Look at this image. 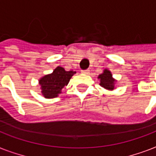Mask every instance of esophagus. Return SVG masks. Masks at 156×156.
Masks as SVG:
<instances>
[{"label": "esophagus", "mask_w": 156, "mask_h": 156, "mask_svg": "<svg viewBox=\"0 0 156 156\" xmlns=\"http://www.w3.org/2000/svg\"><path fill=\"white\" fill-rule=\"evenodd\" d=\"M89 73H90V70H88V69H87V70H82V73H84V74H89Z\"/></svg>", "instance_id": "34e87169"}]
</instances>
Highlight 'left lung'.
I'll return each instance as SVG.
<instances>
[{"mask_svg":"<svg viewBox=\"0 0 156 156\" xmlns=\"http://www.w3.org/2000/svg\"><path fill=\"white\" fill-rule=\"evenodd\" d=\"M98 79H100V85L108 90H112L115 89V84L116 80L113 78L112 72L108 69H105L101 74L98 76Z\"/></svg>","mask_w":156,"mask_h":156,"instance_id":"left-lung-1","label":"left lung"}]
</instances>
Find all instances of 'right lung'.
Returning <instances> with one entry per match:
<instances>
[{
  "label": "right lung",
  "instance_id": "right-lung-1",
  "mask_svg": "<svg viewBox=\"0 0 156 156\" xmlns=\"http://www.w3.org/2000/svg\"><path fill=\"white\" fill-rule=\"evenodd\" d=\"M74 73L75 71H66L63 67L57 66L52 73L43 76L39 80L43 96L46 99L57 97Z\"/></svg>",
  "mask_w": 156,
  "mask_h": 156
}]
</instances>
